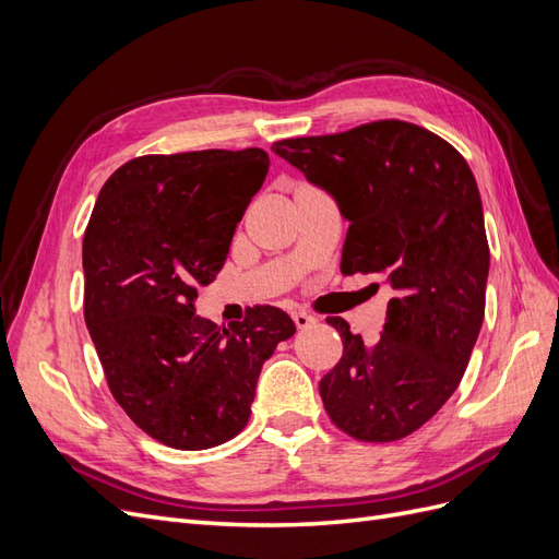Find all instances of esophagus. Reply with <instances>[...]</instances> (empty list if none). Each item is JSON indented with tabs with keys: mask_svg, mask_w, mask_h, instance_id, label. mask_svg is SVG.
I'll list each match as a JSON object with an SVG mask.
<instances>
[{
	"mask_svg": "<svg viewBox=\"0 0 559 559\" xmlns=\"http://www.w3.org/2000/svg\"><path fill=\"white\" fill-rule=\"evenodd\" d=\"M294 324H296L298 329H308V326H312V324H314V317H312V314H308V312L298 310V312H294Z\"/></svg>",
	"mask_w": 559,
	"mask_h": 559,
	"instance_id": "obj_1",
	"label": "esophagus"
}]
</instances>
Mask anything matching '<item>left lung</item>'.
Listing matches in <instances>:
<instances>
[{
  "mask_svg": "<svg viewBox=\"0 0 559 559\" xmlns=\"http://www.w3.org/2000/svg\"><path fill=\"white\" fill-rule=\"evenodd\" d=\"M273 148L349 222L343 275H380L394 289L376 345L326 319L343 359L319 394L347 436L399 441L443 408L478 341L489 270L478 183L452 144L396 118Z\"/></svg>",
  "mask_w": 559,
  "mask_h": 559,
  "instance_id": "1",
  "label": "left lung"
}]
</instances>
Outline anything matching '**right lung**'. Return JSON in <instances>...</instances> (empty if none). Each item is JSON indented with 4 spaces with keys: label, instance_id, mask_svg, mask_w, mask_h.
I'll list each match as a JSON object with an SVG mask.
<instances>
[{
    "label": "right lung",
    "instance_id": "1",
    "mask_svg": "<svg viewBox=\"0 0 559 559\" xmlns=\"http://www.w3.org/2000/svg\"><path fill=\"white\" fill-rule=\"evenodd\" d=\"M267 167L257 146L132 158L105 181L83 235V314L107 384L167 448L207 450L238 436L261 366L296 333L273 306L228 329L193 308Z\"/></svg>",
    "mask_w": 559,
    "mask_h": 559
}]
</instances>
